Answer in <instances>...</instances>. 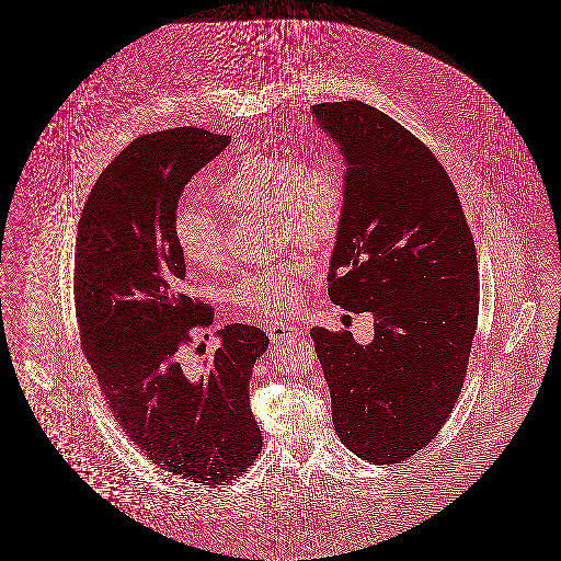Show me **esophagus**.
<instances>
[{
    "label": "esophagus",
    "mask_w": 561,
    "mask_h": 561,
    "mask_svg": "<svg viewBox=\"0 0 561 561\" xmlns=\"http://www.w3.org/2000/svg\"><path fill=\"white\" fill-rule=\"evenodd\" d=\"M265 331H267V335H270V340L273 343H277V341L284 340H296V337H300L302 333H300V329L298 327H294V324L289 323H277V321H273V323L265 324Z\"/></svg>",
    "instance_id": "1"
}]
</instances>
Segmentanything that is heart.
Returning <instances> with one entry per match:
<instances>
[{"instance_id": "heart-1", "label": "heart", "mask_w": 561, "mask_h": 561, "mask_svg": "<svg viewBox=\"0 0 561 561\" xmlns=\"http://www.w3.org/2000/svg\"><path fill=\"white\" fill-rule=\"evenodd\" d=\"M216 199L226 209H270L284 221L282 230L312 247H327L340 234L347 181L331 156L310 158L296 169L286 158L244 156L221 176ZM172 238L188 263L211 267L224 255L221 221L199 205L179 204L172 214ZM306 261L288 256L265 270L244 273L226 291L232 305L255 314H284L298 300V279Z\"/></svg>"}]
</instances>
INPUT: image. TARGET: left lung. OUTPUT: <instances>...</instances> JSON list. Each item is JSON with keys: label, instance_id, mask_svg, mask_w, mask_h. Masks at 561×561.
<instances>
[{"label": "left lung", "instance_id": "8db88e82", "mask_svg": "<svg viewBox=\"0 0 561 561\" xmlns=\"http://www.w3.org/2000/svg\"><path fill=\"white\" fill-rule=\"evenodd\" d=\"M340 144L347 204L331 256L329 298L373 312L374 340L314 327L333 425L359 459L420 453L462 391L479 314L476 240L438 158L362 101L312 106Z\"/></svg>", "mask_w": 561, "mask_h": 561}]
</instances>
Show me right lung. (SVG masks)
Returning <instances> with one entry per match:
<instances>
[{
    "mask_svg": "<svg viewBox=\"0 0 561 561\" xmlns=\"http://www.w3.org/2000/svg\"><path fill=\"white\" fill-rule=\"evenodd\" d=\"M228 144L199 127L134 139L85 199L73 267L80 343L106 408L153 465L204 485L242 476L263 446L249 380L270 337L228 324L211 356H188L214 308L181 291L172 238L181 191Z\"/></svg>",
    "mask_w": 561,
    "mask_h": 561,
    "instance_id": "obj_1",
    "label": "right lung"
}]
</instances>
